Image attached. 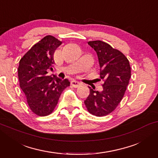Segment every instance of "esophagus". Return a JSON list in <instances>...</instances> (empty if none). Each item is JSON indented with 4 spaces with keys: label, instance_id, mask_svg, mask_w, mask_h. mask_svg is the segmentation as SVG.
<instances>
[{
    "label": "esophagus",
    "instance_id": "34e87169",
    "mask_svg": "<svg viewBox=\"0 0 158 158\" xmlns=\"http://www.w3.org/2000/svg\"><path fill=\"white\" fill-rule=\"evenodd\" d=\"M81 83H80V82L75 81V80H73V81H71V85H72L73 87L74 88H77L79 85H81Z\"/></svg>",
    "mask_w": 158,
    "mask_h": 158
}]
</instances>
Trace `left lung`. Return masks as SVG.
Listing matches in <instances>:
<instances>
[{"mask_svg":"<svg viewBox=\"0 0 158 158\" xmlns=\"http://www.w3.org/2000/svg\"><path fill=\"white\" fill-rule=\"evenodd\" d=\"M96 52L100 65V77L104 81L103 90L90 88L84 103L88 112L96 116L111 113L121 102L131 77V67L127 58L118 49L102 41L88 42Z\"/></svg>","mask_w":158,"mask_h":158,"instance_id":"left-lung-1","label":"left lung"}]
</instances>
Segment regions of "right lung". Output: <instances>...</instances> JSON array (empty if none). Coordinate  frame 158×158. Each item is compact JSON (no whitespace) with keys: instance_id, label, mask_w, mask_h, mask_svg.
Listing matches in <instances>:
<instances>
[{"instance_id":"add662e5","label":"right lung","mask_w":158,"mask_h":158,"mask_svg":"<svg viewBox=\"0 0 158 158\" xmlns=\"http://www.w3.org/2000/svg\"><path fill=\"white\" fill-rule=\"evenodd\" d=\"M61 44L62 42L52 36H44L19 61V85L30 109L37 116L52 114L62 91L70 86L68 79L47 75L49 69L52 70L54 53Z\"/></svg>"}]
</instances>
